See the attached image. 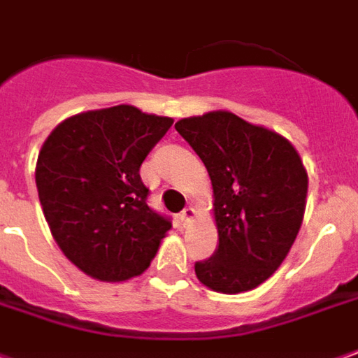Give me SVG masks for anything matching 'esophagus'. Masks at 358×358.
<instances>
[{"label": "esophagus", "mask_w": 358, "mask_h": 358, "mask_svg": "<svg viewBox=\"0 0 358 358\" xmlns=\"http://www.w3.org/2000/svg\"><path fill=\"white\" fill-rule=\"evenodd\" d=\"M179 217H181V222H183V225H189V224H191L192 217H194V210H192L191 206H187L183 210V212L179 214Z\"/></svg>", "instance_id": "34e87169"}]
</instances>
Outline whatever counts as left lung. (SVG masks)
Returning a JSON list of instances; mask_svg holds the SVG:
<instances>
[{
	"label": "left lung",
	"instance_id": "obj_1",
	"mask_svg": "<svg viewBox=\"0 0 358 358\" xmlns=\"http://www.w3.org/2000/svg\"><path fill=\"white\" fill-rule=\"evenodd\" d=\"M177 133L206 166L214 189L217 247L194 272L206 287H258L285 260L303 224L308 179L280 134L229 111L181 119Z\"/></svg>",
	"mask_w": 358,
	"mask_h": 358
}]
</instances>
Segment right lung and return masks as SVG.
I'll list each match as a JSON object with an SVG mask.
<instances>
[{"label":"right lung","instance_id":"1","mask_svg":"<svg viewBox=\"0 0 358 358\" xmlns=\"http://www.w3.org/2000/svg\"><path fill=\"white\" fill-rule=\"evenodd\" d=\"M173 125L133 106L86 111L57 125L40 150L36 189L63 255L102 281L150 266L171 217L148 206L138 169Z\"/></svg>","mask_w":358,"mask_h":358}]
</instances>
